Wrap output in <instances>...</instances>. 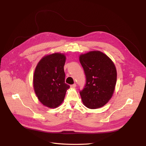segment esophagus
Wrapping results in <instances>:
<instances>
[{
  "label": "esophagus",
  "mask_w": 146,
  "mask_h": 146,
  "mask_svg": "<svg viewBox=\"0 0 146 146\" xmlns=\"http://www.w3.org/2000/svg\"><path fill=\"white\" fill-rule=\"evenodd\" d=\"M70 87H71L72 88H74L76 87V84H73V85H70Z\"/></svg>",
  "instance_id": "34e87169"
}]
</instances>
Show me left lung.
I'll return each mask as SVG.
<instances>
[{"label":"left lung","mask_w":146,"mask_h":146,"mask_svg":"<svg viewBox=\"0 0 146 146\" xmlns=\"http://www.w3.org/2000/svg\"><path fill=\"white\" fill-rule=\"evenodd\" d=\"M79 60L86 76L85 86L80 91L82 102L90 109L102 107L111 99L115 89L116 66L107 55L99 50L81 54Z\"/></svg>","instance_id":"obj_1"}]
</instances>
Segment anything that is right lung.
I'll use <instances>...</instances> for the list:
<instances>
[{"instance_id":"right-lung-1","label":"right lung","mask_w":146,"mask_h":146,"mask_svg":"<svg viewBox=\"0 0 146 146\" xmlns=\"http://www.w3.org/2000/svg\"><path fill=\"white\" fill-rule=\"evenodd\" d=\"M64 54L47 55L39 61L35 70L33 85L39 102L47 107L55 108L63 102L66 91L70 88L65 83Z\"/></svg>"}]
</instances>
